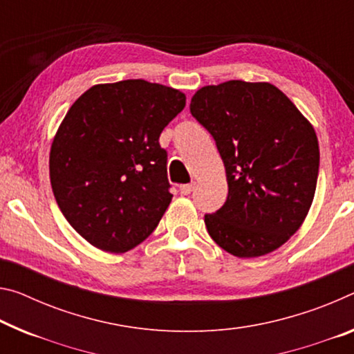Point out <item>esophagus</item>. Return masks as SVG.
<instances>
[{"instance_id": "1", "label": "esophagus", "mask_w": 354, "mask_h": 354, "mask_svg": "<svg viewBox=\"0 0 354 354\" xmlns=\"http://www.w3.org/2000/svg\"><path fill=\"white\" fill-rule=\"evenodd\" d=\"M195 189V183H190V184H183V186H179V190H181L183 195H189L192 190Z\"/></svg>"}]
</instances>
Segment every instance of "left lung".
Masks as SVG:
<instances>
[{
	"label": "left lung",
	"mask_w": 354,
	"mask_h": 354,
	"mask_svg": "<svg viewBox=\"0 0 354 354\" xmlns=\"http://www.w3.org/2000/svg\"><path fill=\"white\" fill-rule=\"evenodd\" d=\"M190 113L216 140L228 197L206 214L209 236L239 258L266 255L298 232L317 189L313 126L271 83L230 80L203 86Z\"/></svg>",
	"instance_id": "1"
}]
</instances>
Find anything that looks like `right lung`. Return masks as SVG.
Instances as JSON below:
<instances>
[{
    "label": "right lung",
    "instance_id": "add662e5",
    "mask_svg": "<svg viewBox=\"0 0 354 354\" xmlns=\"http://www.w3.org/2000/svg\"><path fill=\"white\" fill-rule=\"evenodd\" d=\"M184 106L178 89L122 80L91 86L66 113L50 183L67 222L94 248L122 254L154 232L173 197L159 137Z\"/></svg>",
    "mask_w": 354,
    "mask_h": 354
}]
</instances>
